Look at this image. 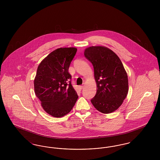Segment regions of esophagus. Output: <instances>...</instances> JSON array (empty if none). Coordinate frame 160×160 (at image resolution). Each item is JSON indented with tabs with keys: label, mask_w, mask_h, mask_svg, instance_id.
<instances>
[{
	"label": "esophagus",
	"mask_w": 160,
	"mask_h": 160,
	"mask_svg": "<svg viewBox=\"0 0 160 160\" xmlns=\"http://www.w3.org/2000/svg\"><path fill=\"white\" fill-rule=\"evenodd\" d=\"M84 86H78V88H79V89H80V90H82V89H83Z\"/></svg>",
	"instance_id": "34e87169"
}]
</instances>
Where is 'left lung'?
<instances>
[{
    "mask_svg": "<svg viewBox=\"0 0 160 160\" xmlns=\"http://www.w3.org/2000/svg\"><path fill=\"white\" fill-rule=\"evenodd\" d=\"M84 54L93 67L97 82L92 104L102 113L114 112L122 105L128 92V76L122 62L112 50L102 46L87 48Z\"/></svg>",
    "mask_w": 160,
    "mask_h": 160,
    "instance_id": "obj_1",
    "label": "left lung"
}]
</instances>
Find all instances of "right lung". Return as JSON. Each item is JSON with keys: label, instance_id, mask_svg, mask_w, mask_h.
Here are the masks:
<instances>
[{"label": "right lung", "instance_id": "obj_1", "mask_svg": "<svg viewBox=\"0 0 160 160\" xmlns=\"http://www.w3.org/2000/svg\"><path fill=\"white\" fill-rule=\"evenodd\" d=\"M76 48H59L49 54L38 66L34 80L36 96L47 113L61 118L72 110L78 95L71 84L68 69Z\"/></svg>", "mask_w": 160, "mask_h": 160}]
</instances>
